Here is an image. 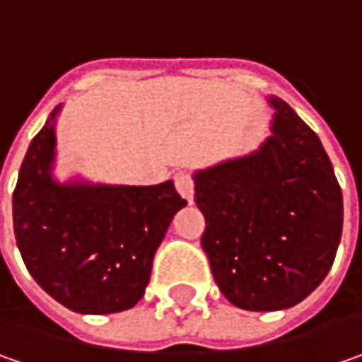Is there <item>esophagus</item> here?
<instances>
[{
    "instance_id": "obj_1",
    "label": "esophagus",
    "mask_w": 362,
    "mask_h": 362,
    "mask_svg": "<svg viewBox=\"0 0 362 362\" xmlns=\"http://www.w3.org/2000/svg\"><path fill=\"white\" fill-rule=\"evenodd\" d=\"M174 184H176V190L180 192V197L188 202H192L194 198V180L188 172H178L174 176Z\"/></svg>"
}]
</instances>
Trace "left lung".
Listing matches in <instances>:
<instances>
[{"mask_svg":"<svg viewBox=\"0 0 362 362\" xmlns=\"http://www.w3.org/2000/svg\"><path fill=\"white\" fill-rule=\"evenodd\" d=\"M259 150L197 170L200 245L230 304L272 312L300 304L337 257L342 192L318 135L279 97Z\"/></svg>","mask_w":362,"mask_h":362,"instance_id":"left-lung-1","label":"left lung"}]
</instances>
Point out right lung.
I'll return each mask as SVG.
<instances>
[{"instance_id":"add662e5","label":"right lung","mask_w":362,"mask_h":362,"mask_svg":"<svg viewBox=\"0 0 362 362\" xmlns=\"http://www.w3.org/2000/svg\"><path fill=\"white\" fill-rule=\"evenodd\" d=\"M58 105L32 139L13 190V233L42 290L78 314L134 308L174 214L186 206L174 182L95 184L54 176Z\"/></svg>"}]
</instances>
